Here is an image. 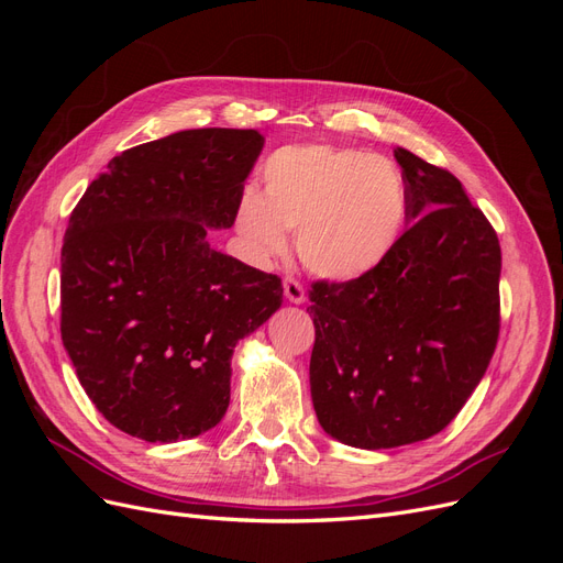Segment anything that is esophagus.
<instances>
[{
	"label": "esophagus",
	"mask_w": 563,
	"mask_h": 563,
	"mask_svg": "<svg viewBox=\"0 0 563 563\" xmlns=\"http://www.w3.org/2000/svg\"><path fill=\"white\" fill-rule=\"evenodd\" d=\"M284 296L291 300V302H305V288H302V284L298 282V279H294V277H286L284 279Z\"/></svg>",
	"instance_id": "34e87169"
}]
</instances>
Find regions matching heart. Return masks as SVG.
Listing matches in <instances>:
<instances>
[{
    "instance_id": "b5f03b06",
    "label": "heart",
    "mask_w": 563,
    "mask_h": 563,
    "mask_svg": "<svg viewBox=\"0 0 563 563\" xmlns=\"http://www.w3.org/2000/svg\"><path fill=\"white\" fill-rule=\"evenodd\" d=\"M261 195L244 190L234 228L246 246L272 258L298 232L302 265L333 282L371 275L395 251L408 197L397 166L366 150L282 147L261 166Z\"/></svg>"
}]
</instances>
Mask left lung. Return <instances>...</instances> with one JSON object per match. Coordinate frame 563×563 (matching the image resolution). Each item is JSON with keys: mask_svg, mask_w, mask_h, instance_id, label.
Instances as JSON below:
<instances>
[{"mask_svg": "<svg viewBox=\"0 0 563 563\" xmlns=\"http://www.w3.org/2000/svg\"><path fill=\"white\" fill-rule=\"evenodd\" d=\"M408 230L371 275L312 284L319 424L356 449L413 444L457 416L500 333V242L446 172L395 150Z\"/></svg>", "mask_w": 563, "mask_h": 563, "instance_id": "left-lung-1", "label": "left lung"}]
</instances>
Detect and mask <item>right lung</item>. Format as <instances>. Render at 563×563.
I'll use <instances>...</instances> for the list:
<instances>
[{
	"label": "right lung",
	"mask_w": 563,
	"mask_h": 563,
	"mask_svg": "<svg viewBox=\"0 0 563 563\" xmlns=\"http://www.w3.org/2000/svg\"><path fill=\"white\" fill-rule=\"evenodd\" d=\"M265 139L190 129L110 159L60 251V335L117 430L152 444L207 432L230 404L240 340L282 305V279L209 246L232 228Z\"/></svg>",
	"instance_id": "obj_1"
}]
</instances>
